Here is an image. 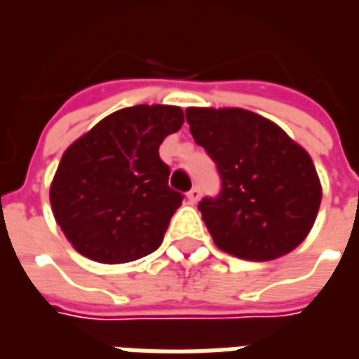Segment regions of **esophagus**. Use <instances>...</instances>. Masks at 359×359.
<instances>
[{"label":"esophagus","instance_id":"1","mask_svg":"<svg viewBox=\"0 0 359 359\" xmlns=\"http://www.w3.org/2000/svg\"><path fill=\"white\" fill-rule=\"evenodd\" d=\"M200 196H202V190H200V187H192L190 190H188L187 198L190 203H196L198 200H200Z\"/></svg>","mask_w":359,"mask_h":359}]
</instances>
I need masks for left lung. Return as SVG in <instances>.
<instances>
[{
  "instance_id": "1",
  "label": "left lung",
  "mask_w": 359,
  "mask_h": 359,
  "mask_svg": "<svg viewBox=\"0 0 359 359\" xmlns=\"http://www.w3.org/2000/svg\"><path fill=\"white\" fill-rule=\"evenodd\" d=\"M187 123L221 180L219 194L198 203L217 248L248 262H269L296 248L321 203L308 151L246 109L188 107Z\"/></svg>"
}]
</instances>
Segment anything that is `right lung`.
Masks as SVG:
<instances>
[{"label":"right lung","instance_id":"1","mask_svg":"<svg viewBox=\"0 0 359 359\" xmlns=\"http://www.w3.org/2000/svg\"><path fill=\"white\" fill-rule=\"evenodd\" d=\"M182 123L179 107L134 105L111 113L63 154L50 202L79 254L126 264L159 248L184 198L169 187L159 146Z\"/></svg>","mask_w":359,"mask_h":359}]
</instances>
